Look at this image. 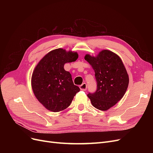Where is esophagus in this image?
I'll use <instances>...</instances> for the list:
<instances>
[{
  "mask_svg": "<svg viewBox=\"0 0 153 153\" xmlns=\"http://www.w3.org/2000/svg\"><path fill=\"white\" fill-rule=\"evenodd\" d=\"M80 89L82 91H86V89H87V84H85V83H83V84L81 85H80Z\"/></svg>",
  "mask_w": 153,
  "mask_h": 153,
  "instance_id": "obj_1",
  "label": "esophagus"
}]
</instances>
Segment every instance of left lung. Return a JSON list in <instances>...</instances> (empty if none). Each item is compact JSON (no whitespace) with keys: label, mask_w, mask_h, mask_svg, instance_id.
<instances>
[{"label":"left lung","mask_w":153,"mask_h":153,"mask_svg":"<svg viewBox=\"0 0 153 153\" xmlns=\"http://www.w3.org/2000/svg\"><path fill=\"white\" fill-rule=\"evenodd\" d=\"M85 60L95 72L97 89L89 93L92 106L100 110L106 111L122 99L129 84V76L121 59L117 54L103 50L96 57L87 54Z\"/></svg>","instance_id":"1"}]
</instances>
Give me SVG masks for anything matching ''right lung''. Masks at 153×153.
<instances>
[{
  "mask_svg": "<svg viewBox=\"0 0 153 153\" xmlns=\"http://www.w3.org/2000/svg\"><path fill=\"white\" fill-rule=\"evenodd\" d=\"M76 52L57 48L45 55L32 73L31 85L36 98L50 111L57 112L68 108L80 88L74 85L70 73L64 68L75 61Z\"/></svg>",
  "mask_w": 153,
  "mask_h": 153,
  "instance_id": "obj_1",
  "label": "right lung"
}]
</instances>
